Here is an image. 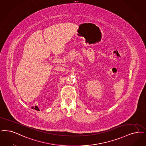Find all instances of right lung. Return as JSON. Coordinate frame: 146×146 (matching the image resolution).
I'll return each mask as SVG.
<instances>
[{
	"label": "right lung",
	"mask_w": 146,
	"mask_h": 146,
	"mask_svg": "<svg viewBox=\"0 0 146 146\" xmlns=\"http://www.w3.org/2000/svg\"><path fill=\"white\" fill-rule=\"evenodd\" d=\"M31 109H35L36 110H37V111H40V109H39V108H38V106H35V107L32 106V107H31Z\"/></svg>",
	"instance_id": "1"
}]
</instances>
